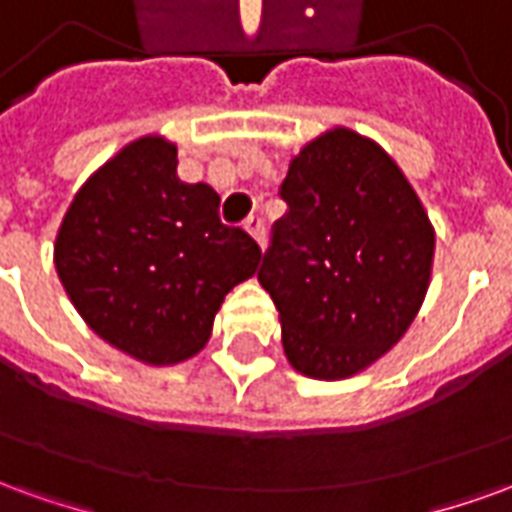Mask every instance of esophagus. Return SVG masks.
<instances>
[{
  "label": "esophagus",
  "instance_id": "34e87169",
  "mask_svg": "<svg viewBox=\"0 0 512 512\" xmlns=\"http://www.w3.org/2000/svg\"><path fill=\"white\" fill-rule=\"evenodd\" d=\"M244 230L255 238L257 244H260V249H266V224H263L260 216H249L244 222Z\"/></svg>",
  "mask_w": 512,
  "mask_h": 512
}]
</instances>
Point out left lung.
<instances>
[{
    "label": "left lung",
    "mask_w": 512,
    "mask_h": 512,
    "mask_svg": "<svg viewBox=\"0 0 512 512\" xmlns=\"http://www.w3.org/2000/svg\"><path fill=\"white\" fill-rule=\"evenodd\" d=\"M288 213L257 271L301 376L362 373L408 332L425 301L436 235L384 147L332 128L301 147L282 180Z\"/></svg>",
    "instance_id": "obj_1"
}]
</instances>
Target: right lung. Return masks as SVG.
<instances>
[{
    "instance_id": "right-lung-1",
    "label": "right lung",
    "mask_w": 512,
    "mask_h": 512,
    "mask_svg": "<svg viewBox=\"0 0 512 512\" xmlns=\"http://www.w3.org/2000/svg\"><path fill=\"white\" fill-rule=\"evenodd\" d=\"M257 263L255 238L222 224L208 183L178 178V147L158 134L87 178L54 241L57 277L84 323L145 365L200 354L224 296Z\"/></svg>"
}]
</instances>
